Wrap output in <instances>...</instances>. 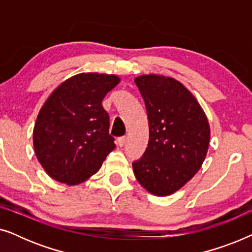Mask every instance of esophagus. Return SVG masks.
<instances>
[{
    "label": "esophagus",
    "mask_w": 252,
    "mask_h": 252,
    "mask_svg": "<svg viewBox=\"0 0 252 252\" xmlns=\"http://www.w3.org/2000/svg\"><path fill=\"white\" fill-rule=\"evenodd\" d=\"M125 142H126V137H125V136H120V137H118V146H119V147H124V146H125Z\"/></svg>",
    "instance_id": "1"
}]
</instances>
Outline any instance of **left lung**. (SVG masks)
<instances>
[{
	"instance_id": "obj_1",
	"label": "left lung",
	"mask_w": 252,
	"mask_h": 252,
	"mask_svg": "<svg viewBox=\"0 0 252 252\" xmlns=\"http://www.w3.org/2000/svg\"><path fill=\"white\" fill-rule=\"evenodd\" d=\"M146 104L149 142L133 161L141 186L167 196L187 184L201 168L210 142V126L194 95L173 78L146 74L135 78Z\"/></svg>"
}]
</instances>
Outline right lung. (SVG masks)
I'll return each instance as SVG.
<instances>
[{
    "mask_svg": "<svg viewBox=\"0 0 252 252\" xmlns=\"http://www.w3.org/2000/svg\"><path fill=\"white\" fill-rule=\"evenodd\" d=\"M119 81L112 74L80 73L62 82L44 102L33 129L34 151L56 181L81 184L116 148L102 101Z\"/></svg>",
    "mask_w": 252,
    "mask_h": 252,
    "instance_id": "1",
    "label": "right lung"
}]
</instances>
